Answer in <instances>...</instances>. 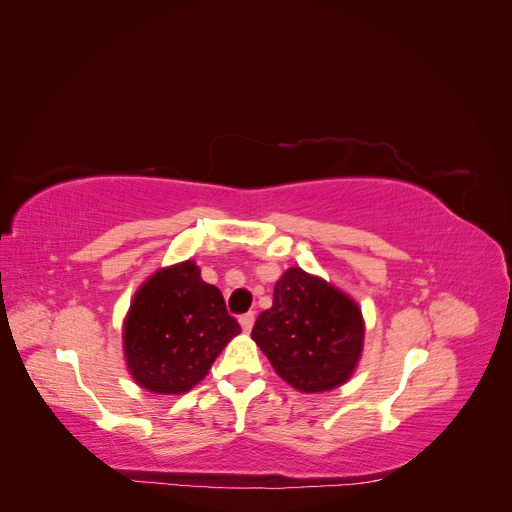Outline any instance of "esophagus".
<instances>
[{
	"label": "esophagus",
	"instance_id": "1",
	"mask_svg": "<svg viewBox=\"0 0 512 512\" xmlns=\"http://www.w3.org/2000/svg\"><path fill=\"white\" fill-rule=\"evenodd\" d=\"M254 318H256V314H254V312H247V314H241V316H239V322H241V329H243V331H252V327H254Z\"/></svg>",
	"mask_w": 512,
	"mask_h": 512
}]
</instances>
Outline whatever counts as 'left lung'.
Instances as JSON below:
<instances>
[{
	"label": "left lung",
	"instance_id": "left-lung-1",
	"mask_svg": "<svg viewBox=\"0 0 512 512\" xmlns=\"http://www.w3.org/2000/svg\"><path fill=\"white\" fill-rule=\"evenodd\" d=\"M252 337L294 389L320 393L350 378L363 348V318L344 292L301 269H288Z\"/></svg>",
	"mask_w": 512,
	"mask_h": 512
}]
</instances>
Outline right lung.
<instances>
[{"mask_svg":"<svg viewBox=\"0 0 512 512\" xmlns=\"http://www.w3.org/2000/svg\"><path fill=\"white\" fill-rule=\"evenodd\" d=\"M241 333L220 288L200 280L192 260L158 271L136 292L123 327L134 380L153 393H185Z\"/></svg>","mask_w":512,"mask_h":512,"instance_id":"obj_1","label":"right lung"}]
</instances>
